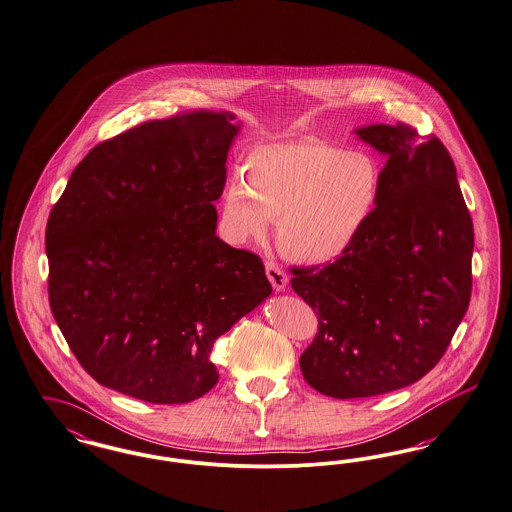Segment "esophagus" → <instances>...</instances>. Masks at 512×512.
<instances>
[{
	"mask_svg": "<svg viewBox=\"0 0 512 512\" xmlns=\"http://www.w3.org/2000/svg\"><path fill=\"white\" fill-rule=\"evenodd\" d=\"M266 270V278L270 280V284L272 287L276 289V291H284L287 286V274L280 268V266L276 265L274 261H266L265 263Z\"/></svg>",
	"mask_w": 512,
	"mask_h": 512,
	"instance_id": "34e87169",
	"label": "esophagus"
}]
</instances>
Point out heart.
<instances>
[{"mask_svg":"<svg viewBox=\"0 0 512 512\" xmlns=\"http://www.w3.org/2000/svg\"><path fill=\"white\" fill-rule=\"evenodd\" d=\"M242 179L226 184L221 228L234 244L276 242L293 261L326 265L347 255L381 204L385 171L362 148L303 139L251 150Z\"/></svg>","mask_w":512,"mask_h":512,"instance_id":"b5f03b06","label":"heart"}]
</instances>
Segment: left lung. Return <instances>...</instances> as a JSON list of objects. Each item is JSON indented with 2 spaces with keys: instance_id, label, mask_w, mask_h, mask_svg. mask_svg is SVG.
<instances>
[{
  "instance_id": "1",
  "label": "left lung",
  "mask_w": 512,
  "mask_h": 512,
  "mask_svg": "<svg viewBox=\"0 0 512 512\" xmlns=\"http://www.w3.org/2000/svg\"><path fill=\"white\" fill-rule=\"evenodd\" d=\"M356 135L387 154L375 217L341 259L291 268L293 291L318 314V333L299 360L303 377L341 400L427 375L472 289L471 213L446 146L408 123L368 125Z\"/></svg>"
}]
</instances>
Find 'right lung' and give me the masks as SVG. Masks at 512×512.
Instances as JSON below:
<instances>
[{
    "mask_svg": "<svg viewBox=\"0 0 512 512\" xmlns=\"http://www.w3.org/2000/svg\"><path fill=\"white\" fill-rule=\"evenodd\" d=\"M234 114L192 110L97 144L45 228L49 305L82 368L150 404L215 387V341L272 286L215 236Z\"/></svg>",
    "mask_w": 512,
    "mask_h": 512,
    "instance_id": "obj_1",
    "label": "right lung"
}]
</instances>
